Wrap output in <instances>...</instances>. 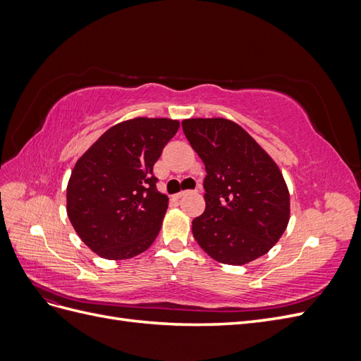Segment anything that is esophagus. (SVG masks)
Masks as SVG:
<instances>
[{"instance_id":"1","label":"esophagus","mask_w":361,"mask_h":361,"mask_svg":"<svg viewBox=\"0 0 361 361\" xmlns=\"http://www.w3.org/2000/svg\"><path fill=\"white\" fill-rule=\"evenodd\" d=\"M187 192H188V191H180V192H178V194H176V199H182L183 195L187 194Z\"/></svg>"}]
</instances>
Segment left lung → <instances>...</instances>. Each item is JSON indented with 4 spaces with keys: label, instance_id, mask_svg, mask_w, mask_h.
Returning <instances> with one entry per match:
<instances>
[{
    "label": "left lung",
    "instance_id": "1",
    "mask_svg": "<svg viewBox=\"0 0 361 361\" xmlns=\"http://www.w3.org/2000/svg\"><path fill=\"white\" fill-rule=\"evenodd\" d=\"M182 129L207 173L204 212L192 220L195 241L227 265L267 255L290 216L288 185L274 159L232 120L187 118Z\"/></svg>",
    "mask_w": 361,
    "mask_h": 361
}]
</instances>
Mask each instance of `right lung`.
<instances>
[{
  "mask_svg": "<svg viewBox=\"0 0 361 361\" xmlns=\"http://www.w3.org/2000/svg\"><path fill=\"white\" fill-rule=\"evenodd\" d=\"M178 129V120L130 118L108 129L76 161L66 211L97 256L130 259L154 244L169 207L154 166Z\"/></svg>",
  "mask_w": 361,
  "mask_h": 361,
  "instance_id": "right-lung-1",
  "label": "right lung"
}]
</instances>
